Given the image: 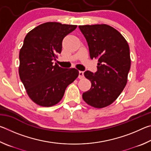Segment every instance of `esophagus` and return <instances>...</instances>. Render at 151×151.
<instances>
[{
	"label": "esophagus",
	"instance_id": "1",
	"mask_svg": "<svg viewBox=\"0 0 151 151\" xmlns=\"http://www.w3.org/2000/svg\"><path fill=\"white\" fill-rule=\"evenodd\" d=\"M78 78L80 79L84 78V72L83 71H79L78 72Z\"/></svg>",
	"mask_w": 151,
	"mask_h": 151
}]
</instances>
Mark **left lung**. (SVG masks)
I'll use <instances>...</instances> for the list:
<instances>
[{"instance_id":"obj_1","label":"left lung","mask_w":151,"mask_h":151,"mask_svg":"<svg viewBox=\"0 0 151 151\" xmlns=\"http://www.w3.org/2000/svg\"><path fill=\"white\" fill-rule=\"evenodd\" d=\"M87 41L91 59H98L97 72L86 70L91 87L83 100L94 108L111 104L127 83L131 60L128 42L118 30L105 24L78 26Z\"/></svg>"}]
</instances>
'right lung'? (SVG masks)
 <instances>
[{
	"label": "right lung",
	"mask_w": 151,
	"mask_h": 151,
	"mask_svg": "<svg viewBox=\"0 0 151 151\" xmlns=\"http://www.w3.org/2000/svg\"><path fill=\"white\" fill-rule=\"evenodd\" d=\"M76 25L48 22L27 33L19 52L20 78L30 99L38 105L52 106L63 99L67 86L78 76L75 68H63L52 60L62 42Z\"/></svg>",
	"instance_id": "obj_1"
}]
</instances>
